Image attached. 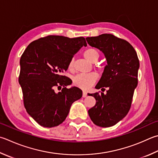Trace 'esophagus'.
<instances>
[{"instance_id": "obj_1", "label": "esophagus", "mask_w": 158, "mask_h": 158, "mask_svg": "<svg viewBox=\"0 0 158 158\" xmlns=\"http://www.w3.org/2000/svg\"><path fill=\"white\" fill-rule=\"evenodd\" d=\"M87 92L85 91H83V92H82V97L83 98H85V97H87Z\"/></svg>"}]
</instances>
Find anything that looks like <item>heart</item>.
I'll return each mask as SVG.
<instances>
[{
	"label": "heart",
	"mask_w": 158,
	"mask_h": 158,
	"mask_svg": "<svg viewBox=\"0 0 158 158\" xmlns=\"http://www.w3.org/2000/svg\"><path fill=\"white\" fill-rule=\"evenodd\" d=\"M84 56L88 60L95 62L100 57V53L97 49L94 48H89L84 52ZM73 68V59H71L68 64V69L72 70ZM98 79V75L95 72L88 73H80L73 77V84L76 87L82 89H87L93 85Z\"/></svg>",
	"instance_id": "obj_1"
}]
</instances>
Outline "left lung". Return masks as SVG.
Here are the masks:
<instances>
[{
  "instance_id": "8db88e82",
  "label": "left lung",
  "mask_w": 158,
  "mask_h": 158,
  "mask_svg": "<svg viewBox=\"0 0 158 158\" xmlns=\"http://www.w3.org/2000/svg\"><path fill=\"white\" fill-rule=\"evenodd\" d=\"M86 40L89 45L102 51L107 61L96 88H109L106 94H88L96 100L88 111L89 115L97 126L112 127L125 117L131 106L138 85L139 59L131 44L113 34H103Z\"/></svg>"
}]
</instances>
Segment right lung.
I'll use <instances>...</instances> for the list:
<instances>
[{
	"label": "right lung",
	"instance_id": "right-lung-1",
	"mask_svg": "<svg viewBox=\"0 0 158 158\" xmlns=\"http://www.w3.org/2000/svg\"><path fill=\"white\" fill-rule=\"evenodd\" d=\"M82 46H87L84 37L49 35L33 41L22 54L19 82L24 106L40 126L51 128L63 123L72 103L81 98L82 91L67 89L72 81L62 73Z\"/></svg>",
	"mask_w": 158,
	"mask_h": 158
}]
</instances>
